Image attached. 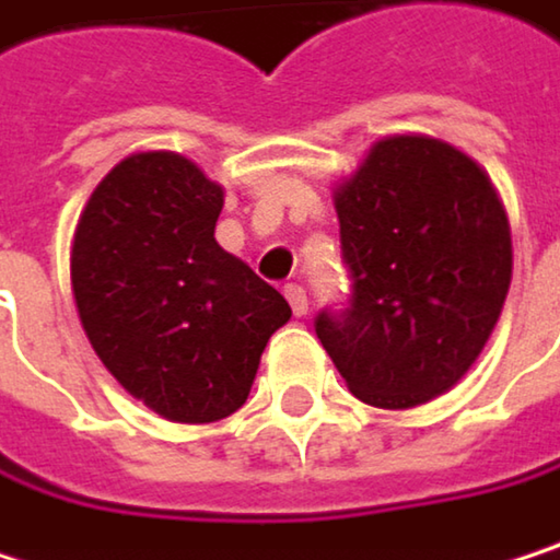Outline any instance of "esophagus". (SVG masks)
I'll return each mask as SVG.
<instances>
[{
  "label": "esophagus",
  "instance_id": "34e87169",
  "mask_svg": "<svg viewBox=\"0 0 560 560\" xmlns=\"http://www.w3.org/2000/svg\"><path fill=\"white\" fill-rule=\"evenodd\" d=\"M285 299H289V305H292V312L302 318V315H308V292L302 289V285H285Z\"/></svg>",
  "mask_w": 560,
  "mask_h": 560
}]
</instances>
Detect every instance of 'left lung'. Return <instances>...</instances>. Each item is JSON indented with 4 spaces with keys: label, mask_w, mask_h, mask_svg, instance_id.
I'll return each mask as SVG.
<instances>
[{
    "label": "left lung",
    "mask_w": 560,
    "mask_h": 560,
    "mask_svg": "<svg viewBox=\"0 0 560 560\" xmlns=\"http://www.w3.org/2000/svg\"><path fill=\"white\" fill-rule=\"evenodd\" d=\"M348 305L315 335L371 407L446 394L482 354L512 282V235L489 176L456 147L387 137L335 196Z\"/></svg>",
    "instance_id": "left-lung-1"
}]
</instances>
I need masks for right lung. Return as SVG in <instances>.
I'll return each instance as SVG.
<instances>
[{"instance_id": "obj_1", "label": "right lung", "mask_w": 560, "mask_h": 560, "mask_svg": "<svg viewBox=\"0 0 560 560\" xmlns=\"http://www.w3.org/2000/svg\"><path fill=\"white\" fill-rule=\"evenodd\" d=\"M222 186L179 153L120 160L71 248L84 335L127 394L173 423L235 413L289 302L215 242Z\"/></svg>"}]
</instances>
